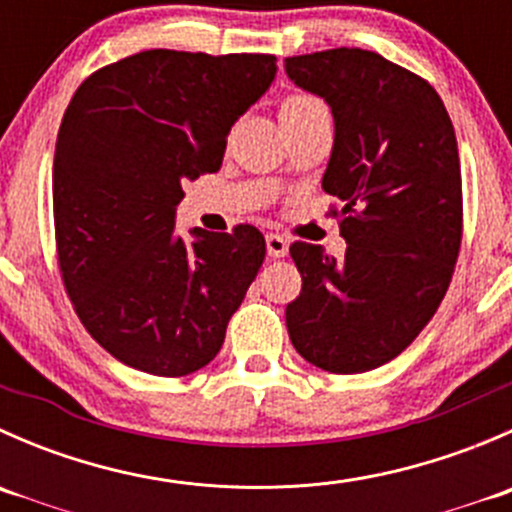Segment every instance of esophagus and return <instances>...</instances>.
Wrapping results in <instances>:
<instances>
[{
	"mask_svg": "<svg viewBox=\"0 0 512 512\" xmlns=\"http://www.w3.org/2000/svg\"><path fill=\"white\" fill-rule=\"evenodd\" d=\"M267 242V255L270 257H285L287 250H289V242L285 235H277V232H270V235L265 237Z\"/></svg>",
	"mask_w": 512,
	"mask_h": 512,
	"instance_id": "34e87169",
	"label": "esophagus"
}]
</instances>
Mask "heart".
Returning a JSON list of instances; mask_svg holds the SVG:
<instances>
[{"label": "heart", "mask_w": 512, "mask_h": 512, "mask_svg": "<svg viewBox=\"0 0 512 512\" xmlns=\"http://www.w3.org/2000/svg\"><path fill=\"white\" fill-rule=\"evenodd\" d=\"M314 108H324V103L309 94H289L282 98V103H280V118L285 121V118L302 116V113L314 111Z\"/></svg>", "instance_id": "heart-1"}]
</instances>
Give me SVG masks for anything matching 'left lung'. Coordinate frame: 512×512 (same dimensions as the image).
<instances>
[{"label":"left lung","instance_id":"8db88e82","mask_svg":"<svg viewBox=\"0 0 512 512\" xmlns=\"http://www.w3.org/2000/svg\"><path fill=\"white\" fill-rule=\"evenodd\" d=\"M285 71L332 106L322 188L347 240L342 260L292 242L302 292L287 332L309 364L359 374L404 352L451 285L463 237L456 133L436 89L374 51L289 56Z\"/></svg>","mask_w":512,"mask_h":512}]
</instances>
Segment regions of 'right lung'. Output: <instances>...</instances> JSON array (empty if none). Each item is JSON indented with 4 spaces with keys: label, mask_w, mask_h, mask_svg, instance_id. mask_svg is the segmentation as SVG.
<instances>
[{
    "label": "right lung",
    "mask_w": 512,
    "mask_h": 512,
    "mask_svg": "<svg viewBox=\"0 0 512 512\" xmlns=\"http://www.w3.org/2000/svg\"><path fill=\"white\" fill-rule=\"evenodd\" d=\"M277 74L272 54L151 49L76 89L54 151L56 260L86 332L126 366L185 376L215 359L265 260L255 225L175 235L183 185Z\"/></svg>",
    "instance_id": "1"
}]
</instances>
